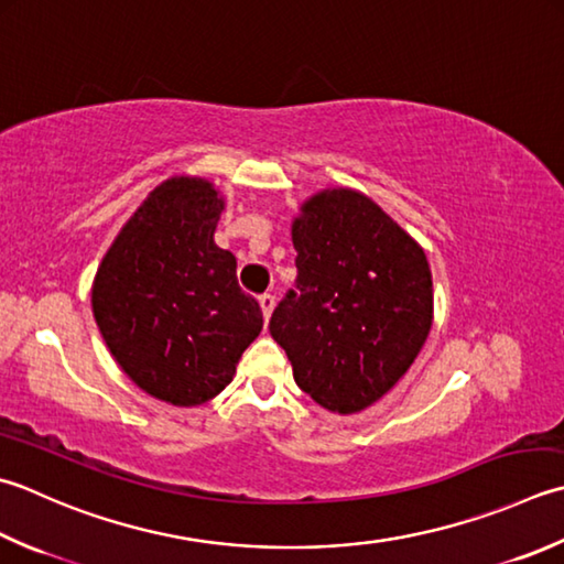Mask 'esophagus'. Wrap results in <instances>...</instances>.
<instances>
[{
  "instance_id": "34e87169",
  "label": "esophagus",
  "mask_w": 564,
  "mask_h": 564,
  "mask_svg": "<svg viewBox=\"0 0 564 564\" xmlns=\"http://www.w3.org/2000/svg\"><path fill=\"white\" fill-rule=\"evenodd\" d=\"M259 305H261V311H263V317H271V313H273V305H275V297L271 295V293H263L261 297H259Z\"/></svg>"
}]
</instances>
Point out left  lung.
Returning <instances> with one entry per match:
<instances>
[{
  "instance_id": "left-lung-1",
  "label": "left lung",
  "mask_w": 564,
  "mask_h": 564,
  "mask_svg": "<svg viewBox=\"0 0 564 564\" xmlns=\"http://www.w3.org/2000/svg\"><path fill=\"white\" fill-rule=\"evenodd\" d=\"M291 237L297 281L271 315V337L315 403L367 411L403 379L433 327L425 251L355 187L307 197Z\"/></svg>"
}]
</instances>
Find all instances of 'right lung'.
Masks as SVG:
<instances>
[{
	"label": "right lung",
	"instance_id": "1",
	"mask_svg": "<svg viewBox=\"0 0 564 564\" xmlns=\"http://www.w3.org/2000/svg\"><path fill=\"white\" fill-rule=\"evenodd\" d=\"M225 197L200 175L153 187L119 229L93 281V315L109 355L141 391L193 408L235 379L259 337V303L237 259L215 245Z\"/></svg>",
	"mask_w": 564,
	"mask_h": 564
}]
</instances>
